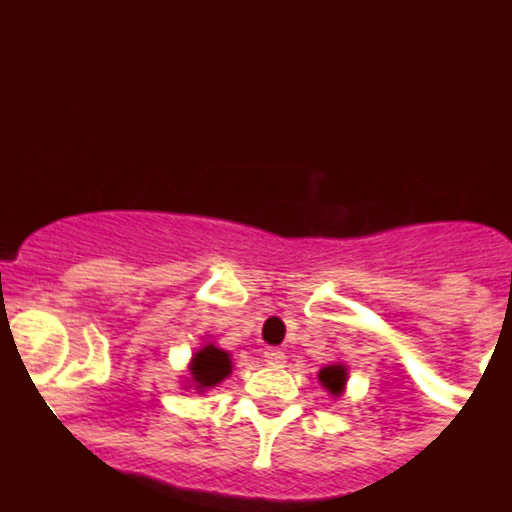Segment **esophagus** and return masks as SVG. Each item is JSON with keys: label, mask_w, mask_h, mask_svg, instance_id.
Segmentation results:
<instances>
[{"label": "esophagus", "mask_w": 512, "mask_h": 512, "mask_svg": "<svg viewBox=\"0 0 512 512\" xmlns=\"http://www.w3.org/2000/svg\"><path fill=\"white\" fill-rule=\"evenodd\" d=\"M262 358H265V363L272 365V368H279V365H284V360H287V355L279 351V348H265V353H262Z\"/></svg>", "instance_id": "34e87169"}]
</instances>
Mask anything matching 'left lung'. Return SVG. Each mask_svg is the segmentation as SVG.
<instances>
[{
  "label": "left lung",
  "instance_id": "left-lung-1",
  "mask_svg": "<svg viewBox=\"0 0 512 512\" xmlns=\"http://www.w3.org/2000/svg\"><path fill=\"white\" fill-rule=\"evenodd\" d=\"M319 383L331 392L333 397H341L348 383V365L346 363H331L319 370Z\"/></svg>",
  "mask_w": 512,
  "mask_h": 512
}]
</instances>
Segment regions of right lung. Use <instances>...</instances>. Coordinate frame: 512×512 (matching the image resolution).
<instances>
[{"instance_id": "add662e5", "label": "right lung", "mask_w": 512, "mask_h": 512, "mask_svg": "<svg viewBox=\"0 0 512 512\" xmlns=\"http://www.w3.org/2000/svg\"><path fill=\"white\" fill-rule=\"evenodd\" d=\"M230 373H233L230 353L218 348L215 343H206V346L193 353L191 363H188V375H191L188 385L196 392H206L218 383H223Z\"/></svg>"}]
</instances>
